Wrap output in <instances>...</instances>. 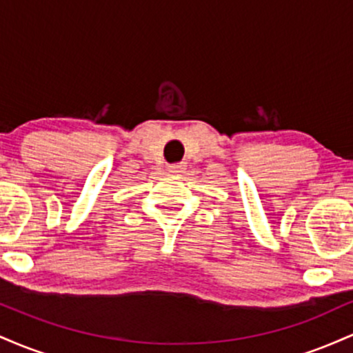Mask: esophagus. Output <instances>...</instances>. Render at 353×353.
<instances>
[{"mask_svg":"<svg viewBox=\"0 0 353 353\" xmlns=\"http://www.w3.org/2000/svg\"><path fill=\"white\" fill-rule=\"evenodd\" d=\"M185 169V164H182V163H179V164H172V165H169V171H171L172 174H179V172H182Z\"/></svg>","mask_w":353,"mask_h":353,"instance_id":"obj_1","label":"esophagus"}]
</instances>
